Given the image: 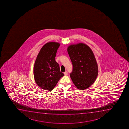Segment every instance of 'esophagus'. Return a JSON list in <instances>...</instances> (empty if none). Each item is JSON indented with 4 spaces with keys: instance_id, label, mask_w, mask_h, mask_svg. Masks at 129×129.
Wrapping results in <instances>:
<instances>
[{
    "instance_id": "obj_1",
    "label": "esophagus",
    "mask_w": 129,
    "mask_h": 129,
    "mask_svg": "<svg viewBox=\"0 0 129 129\" xmlns=\"http://www.w3.org/2000/svg\"><path fill=\"white\" fill-rule=\"evenodd\" d=\"M64 74H65V75H67V74H68V73H67V72L65 71L64 73Z\"/></svg>"
}]
</instances>
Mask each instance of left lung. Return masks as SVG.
Listing matches in <instances>:
<instances>
[{"mask_svg":"<svg viewBox=\"0 0 129 129\" xmlns=\"http://www.w3.org/2000/svg\"><path fill=\"white\" fill-rule=\"evenodd\" d=\"M67 52L73 64L70 74L72 82L80 90H85L94 83L98 74L97 61L92 50L85 44H71Z\"/></svg>","mask_w":129,"mask_h":129,"instance_id":"1","label":"left lung"}]
</instances>
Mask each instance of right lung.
<instances>
[{"label": "right lung", "instance_id": "1", "mask_svg": "<svg viewBox=\"0 0 129 129\" xmlns=\"http://www.w3.org/2000/svg\"><path fill=\"white\" fill-rule=\"evenodd\" d=\"M60 45L56 42L47 43L41 47L37 56L34 66V77L37 85L43 89L51 91L64 76L55 60Z\"/></svg>", "mask_w": 129, "mask_h": 129}]
</instances>
